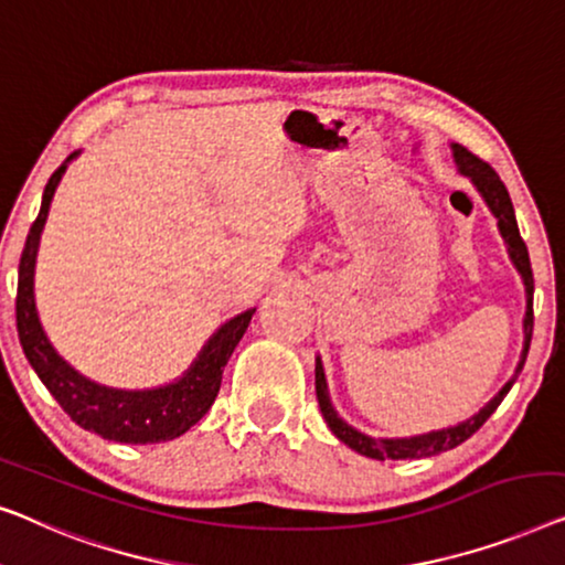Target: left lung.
<instances>
[{
	"instance_id": "1",
	"label": "left lung",
	"mask_w": 565,
	"mask_h": 565,
	"mask_svg": "<svg viewBox=\"0 0 565 565\" xmlns=\"http://www.w3.org/2000/svg\"><path fill=\"white\" fill-rule=\"evenodd\" d=\"M450 148H452V158H456L458 171L463 173V177L471 179V184L479 189L483 202H487L491 214L497 217L499 233H502V237H504L512 264L522 276L524 291H527V312H524V348H522L520 363H518V369H514L512 379L507 381L502 388H499V394L494 396V399H489L487 407H481L473 417H468L466 423H458L452 427H443V430H433V433H425V435H412V438H371V435H365V433L355 430V427L348 425L343 417H338V412H335V407H332L330 394H328V381H324L322 361L317 359V363H315V392H317V402H320V412H322L324 423H328V427L338 440H343L348 448H353L355 452H361V456H365V458H376V460L427 458V456H438V452H443V450L456 448V445L471 438V435L479 430V427L487 423L491 415H494L497 407L502 404V399L507 396V392H510L514 381H518L524 361H527L530 340H532V322H535V317H532V291H535V281H532L530 253H527V245H524V241L520 237V227H518V217H514V206H512V200H510V192H507L502 179L497 177V171L491 169L489 163H483L479 156H473L471 150L458 146V142H452Z\"/></svg>"
}]
</instances>
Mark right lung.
Masks as SVG:
<instances>
[{
  "mask_svg": "<svg viewBox=\"0 0 565 565\" xmlns=\"http://www.w3.org/2000/svg\"><path fill=\"white\" fill-rule=\"evenodd\" d=\"M78 156L71 153L53 177L47 179L41 212L38 220L30 227L25 248H22L20 258V279H18V335L20 345L25 351V359L33 365L38 379L43 381L47 392L55 396L63 412L74 419L84 430L97 433L105 440L115 443H130V445H148V443H166L184 435L189 427H194L206 415V409L214 404V396L220 392L222 371L233 355L235 345L248 330L250 317L256 309L233 317L214 335L206 340L202 353L196 361L189 365L184 376L173 381V384L158 386V388H113L102 386L97 381L86 379L78 373L74 365L55 353L51 340L45 338L43 324L38 320L35 309V291H33V276H35V256L38 245H41V233L51 210V200L55 194V186L66 171L68 161Z\"/></svg>",
  "mask_w": 565,
  "mask_h": 565,
  "instance_id": "obj_1",
  "label": "right lung"
}]
</instances>
